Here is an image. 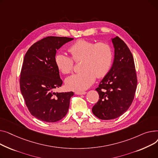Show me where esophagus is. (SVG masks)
Masks as SVG:
<instances>
[{"label":"esophagus","mask_w":158,"mask_h":158,"mask_svg":"<svg viewBox=\"0 0 158 158\" xmlns=\"http://www.w3.org/2000/svg\"><path fill=\"white\" fill-rule=\"evenodd\" d=\"M87 92L85 91H77L75 92V94L77 95H83V94H85Z\"/></svg>","instance_id":"obj_1"}]
</instances>
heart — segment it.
Returning <instances> with one entry per match:
<instances>
[{"instance_id": "heart-1", "label": "heart", "mask_w": 158, "mask_h": 158, "mask_svg": "<svg viewBox=\"0 0 158 158\" xmlns=\"http://www.w3.org/2000/svg\"><path fill=\"white\" fill-rule=\"evenodd\" d=\"M68 51L75 61L81 60V72L68 77L66 84L68 89L81 91L88 89L96 77H104L109 72L113 62V52L105 43L79 40L71 45ZM55 62L63 74L70 73L73 68V59L62 53L55 55Z\"/></svg>"}]
</instances>
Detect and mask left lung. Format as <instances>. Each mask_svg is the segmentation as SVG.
Masks as SVG:
<instances>
[{
  "instance_id": "8db88e82",
  "label": "left lung",
  "mask_w": 158,
  "mask_h": 158,
  "mask_svg": "<svg viewBox=\"0 0 158 158\" xmlns=\"http://www.w3.org/2000/svg\"><path fill=\"white\" fill-rule=\"evenodd\" d=\"M111 40L114 48V62L96 89L99 99L92 109L94 115L102 120L114 119L124 114L132 103L137 85L131 52L118 36Z\"/></svg>"
}]
</instances>
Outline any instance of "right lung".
Listing matches in <instances>:
<instances>
[{
	"label": "right lung",
	"mask_w": 158,
	"mask_h": 158,
	"mask_svg": "<svg viewBox=\"0 0 158 158\" xmlns=\"http://www.w3.org/2000/svg\"><path fill=\"white\" fill-rule=\"evenodd\" d=\"M73 40L46 37L32 44L24 57L20 79L21 92L30 113L41 121H59L68 112L74 93L55 92L62 84L55 57L57 50Z\"/></svg>",
	"instance_id": "1"
}]
</instances>
